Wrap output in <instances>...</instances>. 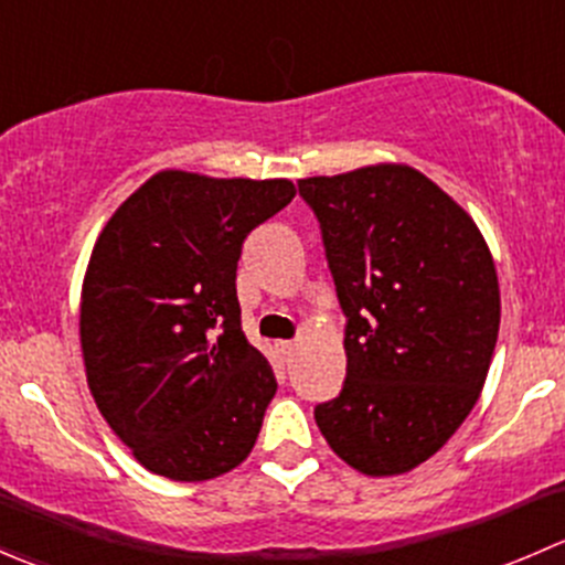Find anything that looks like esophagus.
<instances>
[{
    "label": "esophagus",
    "instance_id": "34e87169",
    "mask_svg": "<svg viewBox=\"0 0 565 565\" xmlns=\"http://www.w3.org/2000/svg\"><path fill=\"white\" fill-rule=\"evenodd\" d=\"M278 350H281L284 361L289 363L295 358V352H298V344H295V341H281V344H278Z\"/></svg>",
    "mask_w": 565,
    "mask_h": 565
}]
</instances>
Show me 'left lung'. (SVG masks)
<instances>
[{
	"mask_svg": "<svg viewBox=\"0 0 565 565\" xmlns=\"http://www.w3.org/2000/svg\"><path fill=\"white\" fill-rule=\"evenodd\" d=\"M347 317V380L315 407L328 446L366 476H398L470 415L500 328L492 254L470 215L409 167L298 182Z\"/></svg>",
	"mask_w": 565,
	"mask_h": 565,
	"instance_id": "obj_1",
	"label": "left lung"
}]
</instances>
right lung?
I'll use <instances>...</instances> for the list:
<instances>
[{
	"mask_svg": "<svg viewBox=\"0 0 565 565\" xmlns=\"http://www.w3.org/2000/svg\"><path fill=\"white\" fill-rule=\"evenodd\" d=\"M289 180L158 172L108 218L82 289V352L95 404L150 472L207 481L241 465L276 396L248 344L237 259L287 207Z\"/></svg>",
	"mask_w": 565,
	"mask_h": 565,
	"instance_id": "add662e5",
	"label": "right lung"
}]
</instances>
